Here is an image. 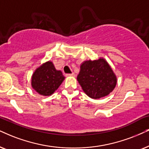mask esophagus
Here are the masks:
<instances>
[{"label":"esophagus","mask_w":149,"mask_h":149,"mask_svg":"<svg viewBox=\"0 0 149 149\" xmlns=\"http://www.w3.org/2000/svg\"><path fill=\"white\" fill-rule=\"evenodd\" d=\"M67 76H68V77H76V74H75L74 73H71V74H67Z\"/></svg>","instance_id":"1"}]
</instances>
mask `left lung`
Masks as SVG:
<instances>
[{
    "instance_id": "left-lung-1",
    "label": "left lung",
    "mask_w": 149,
    "mask_h": 149,
    "mask_svg": "<svg viewBox=\"0 0 149 149\" xmlns=\"http://www.w3.org/2000/svg\"><path fill=\"white\" fill-rule=\"evenodd\" d=\"M77 80L86 95L95 100L109 95L118 81L108 62L102 57L81 64Z\"/></svg>"
}]
</instances>
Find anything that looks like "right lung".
<instances>
[{
    "label": "right lung",
    "instance_id": "right-lung-1",
    "mask_svg": "<svg viewBox=\"0 0 149 149\" xmlns=\"http://www.w3.org/2000/svg\"><path fill=\"white\" fill-rule=\"evenodd\" d=\"M61 71L55 68L52 61L42 63L31 76V87L43 96H49L58 89L65 80Z\"/></svg>",
    "mask_w": 149,
    "mask_h": 149
}]
</instances>
